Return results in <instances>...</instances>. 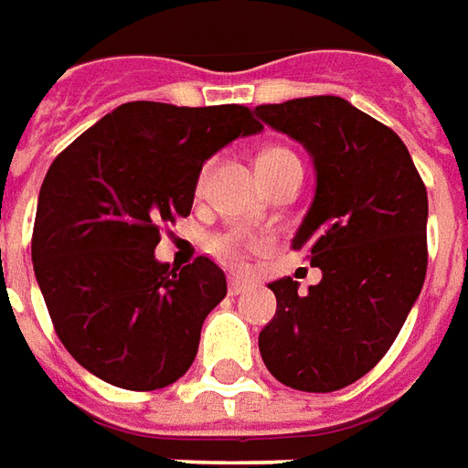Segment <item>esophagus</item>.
I'll list each match as a JSON object with an SVG mask.
<instances>
[{
  "label": "esophagus",
  "instance_id": "obj_1",
  "mask_svg": "<svg viewBox=\"0 0 468 468\" xmlns=\"http://www.w3.org/2000/svg\"><path fill=\"white\" fill-rule=\"evenodd\" d=\"M247 290H250V282L229 280V294H231V297H237V294L247 292Z\"/></svg>",
  "mask_w": 468,
  "mask_h": 468
}]
</instances>
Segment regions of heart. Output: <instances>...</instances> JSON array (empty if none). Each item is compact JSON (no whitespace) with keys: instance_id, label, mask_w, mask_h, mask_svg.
<instances>
[{"instance_id":"obj_1","label":"heart","mask_w":468,"mask_h":468,"mask_svg":"<svg viewBox=\"0 0 468 468\" xmlns=\"http://www.w3.org/2000/svg\"><path fill=\"white\" fill-rule=\"evenodd\" d=\"M287 161H297V155L290 151V148H282V145H271V148H264L257 158V168H260V174L264 171H271V168H277L280 164H287ZM211 174V161L198 168L197 176V188L207 186V178ZM208 250L217 254L218 260L229 261V264H244V250H247V244L239 237H231V234H221V237H214V239L208 241Z\"/></svg>"}]
</instances>
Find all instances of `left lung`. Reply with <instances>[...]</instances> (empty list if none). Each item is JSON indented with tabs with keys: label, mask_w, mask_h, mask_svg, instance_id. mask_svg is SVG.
<instances>
[{
	"label": "left lung",
	"mask_w": 468,
	"mask_h": 468,
	"mask_svg": "<svg viewBox=\"0 0 468 468\" xmlns=\"http://www.w3.org/2000/svg\"><path fill=\"white\" fill-rule=\"evenodd\" d=\"M260 118L310 151L313 207L294 234L320 284L271 282L277 314L260 333L280 383L333 393L378 366L419 300L429 267V197L406 144L335 95L257 105Z\"/></svg>",
	"instance_id": "left-lung-1"
}]
</instances>
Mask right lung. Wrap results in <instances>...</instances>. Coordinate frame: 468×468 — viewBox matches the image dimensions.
<instances>
[{"mask_svg":"<svg viewBox=\"0 0 468 468\" xmlns=\"http://www.w3.org/2000/svg\"><path fill=\"white\" fill-rule=\"evenodd\" d=\"M261 122L244 105L135 101L108 112L52 161L32 229V264L59 343L125 390L186 373L201 324L227 297L208 257L155 261L164 224L191 214L198 168Z\"/></svg>","mask_w":468,"mask_h":468,"instance_id":"obj_1","label":"right lung"}]
</instances>
